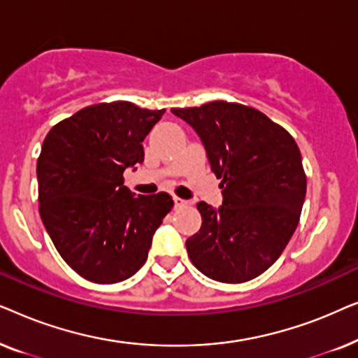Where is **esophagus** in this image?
<instances>
[{
  "label": "esophagus",
  "mask_w": 358,
  "mask_h": 358,
  "mask_svg": "<svg viewBox=\"0 0 358 358\" xmlns=\"http://www.w3.org/2000/svg\"><path fill=\"white\" fill-rule=\"evenodd\" d=\"M187 205H189L187 200H184V199H179V197H174V207H176V208H180V207H187Z\"/></svg>",
  "instance_id": "34e87169"
}]
</instances>
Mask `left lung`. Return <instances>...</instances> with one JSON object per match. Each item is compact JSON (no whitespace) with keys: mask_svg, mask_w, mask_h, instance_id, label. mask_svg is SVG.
<instances>
[{"mask_svg":"<svg viewBox=\"0 0 358 358\" xmlns=\"http://www.w3.org/2000/svg\"><path fill=\"white\" fill-rule=\"evenodd\" d=\"M171 112L197 131L223 189L222 207L197 203L202 227L185 241L190 261L213 280H252L280 257L300 222L306 176L296 141L236 102Z\"/></svg>","mask_w":358,"mask_h":358,"instance_id":"left-lung-1","label":"left lung"}]
</instances>
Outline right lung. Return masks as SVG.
Listing matches in <instances>:
<instances>
[{"label": "right lung", "instance_id": "1", "mask_svg": "<svg viewBox=\"0 0 358 358\" xmlns=\"http://www.w3.org/2000/svg\"><path fill=\"white\" fill-rule=\"evenodd\" d=\"M164 112L101 102L58 122L43 140L38 212L63 261L86 280L117 283L138 272L173 208L169 194L135 197L124 185V171L143 163L141 141Z\"/></svg>", "mask_w": 358, "mask_h": 358}]
</instances>
